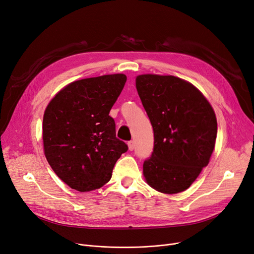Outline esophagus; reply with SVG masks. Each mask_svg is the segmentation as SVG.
<instances>
[{
	"instance_id": "esophagus-1",
	"label": "esophagus",
	"mask_w": 254,
	"mask_h": 254,
	"mask_svg": "<svg viewBox=\"0 0 254 254\" xmlns=\"http://www.w3.org/2000/svg\"><path fill=\"white\" fill-rule=\"evenodd\" d=\"M127 145H128V149L130 150V151H132L135 149V142L134 141H129L128 143H127Z\"/></svg>"
}]
</instances>
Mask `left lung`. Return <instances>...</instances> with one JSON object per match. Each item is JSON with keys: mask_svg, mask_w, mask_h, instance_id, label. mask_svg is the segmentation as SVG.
<instances>
[{"mask_svg": "<svg viewBox=\"0 0 254 254\" xmlns=\"http://www.w3.org/2000/svg\"><path fill=\"white\" fill-rule=\"evenodd\" d=\"M136 87L154 135L153 151L143 164L146 181L163 193L188 190L214 149V111L201 91L175 76L140 75Z\"/></svg>", "mask_w": 254, "mask_h": 254, "instance_id": "left-lung-1", "label": "left lung"}]
</instances>
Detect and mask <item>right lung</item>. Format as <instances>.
Here are the masks:
<instances>
[{
    "label": "right lung",
    "instance_id": "1",
    "mask_svg": "<svg viewBox=\"0 0 254 254\" xmlns=\"http://www.w3.org/2000/svg\"><path fill=\"white\" fill-rule=\"evenodd\" d=\"M126 82L124 74L81 79L48 104L43 117L45 156L71 189L84 192L102 188L127 151V145L116 138L109 115Z\"/></svg>",
    "mask_w": 254,
    "mask_h": 254
}]
</instances>
